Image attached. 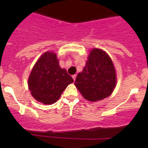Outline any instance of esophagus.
<instances>
[{
    "instance_id": "34e87169",
    "label": "esophagus",
    "mask_w": 148,
    "mask_h": 148,
    "mask_svg": "<svg viewBox=\"0 0 148 148\" xmlns=\"http://www.w3.org/2000/svg\"><path fill=\"white\" fill-rule=\"evenodd\" d=\"M72 78H73V79H74V81H75V79H76V74H74V75H73V76H72Z\"/></svg>"
}]
</instances>
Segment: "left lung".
<instances>
[{"label":"left lung","mask_w":148,"mask_h":148,"mask_svg":"<svg viewBox=\"0 0 148 148\" xmlns=\"http://www.w3.org/2000/svg\"><path fill=\"white\" fill-rule=\"evenodd\" d=\"M74 85L90 101H99L111 95L116 85V74L109 56L99 49H92Z\"/></svg>","instance_id":"1"}]
</instances>
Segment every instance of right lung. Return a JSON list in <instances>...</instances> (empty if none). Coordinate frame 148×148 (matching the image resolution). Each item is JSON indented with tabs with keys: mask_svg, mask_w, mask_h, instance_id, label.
Masks as SVG:
<instances>
[{
	"mask_svg": "<svg viewBox=\"0 0 148 148\" xmlns=\"http://www.w3.org/2000/svg\"><path fill=\"white\" fill-rule=\"evenodd\" d=\"M73 82L74 80L67 70L60 68L56 54L46 52L34 65L28 84L31 95L37 101L52 104Z\"/></svg>",
	"mask_w": 148,
	"mask_h": 148,
	"instance_id": "obj_1",
	"label": "right lung"
}]
</instances>
